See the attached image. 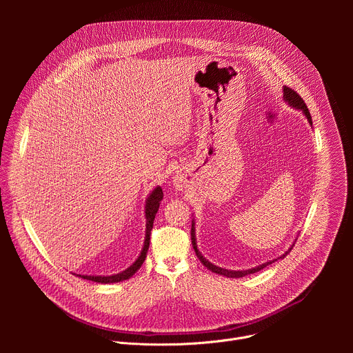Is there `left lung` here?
<instances>
[{
	"label": "left lung",
	"instance_id": "8db88e82",
	"mask_svg": "<svg viewBox=\"0 0 353 353\" xmlns=\"http://www.w3.org/2000/svg\"><path fill=\"white\" fill-rule=\"evenodd\" d=\"M283 99L286 100V102H288L290 106H293V108H296V109H300L301 112H303L305 116L307 117L309 123L313 125L310 112H309V109H307V106H306V103H305V100L301 99V96H300L297 92H294L293 89L285 86V88H283ZM191 243H192L195 254H196V257H198V260H199L201 263H203L210 271H212V272H215V274H219V275H223V276H228V278H241V276H245V275H248V274L259 272V271H261L263 268H265L267 265H270V264H272V263L276 261V260H272V261H268V263H265V264H263V265H259V267L251 268V270H245V271H232V270H225V268L216 267V265L211 264L208 260H205V259L203 257V254H201L199 251H198L196 243H195V228H194V222H192V225H191ZM292 248H293V245L286 251V253H285L283 256H281L279 259H283ZM279 259H278V260H279Z\"/></svg>",
	"mask_w": 353,
	"mask_h": 353
}]
</instances>
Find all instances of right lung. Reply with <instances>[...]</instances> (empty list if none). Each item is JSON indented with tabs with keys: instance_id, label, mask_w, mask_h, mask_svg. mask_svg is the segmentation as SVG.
Masks as SVG:
<instances>
[{
	"instance_id": "add662e5",
	"label": "right lung",
	"mask_w": 353,
	"mask_h": 353,
	"mask_svg": "<svg viewBox=\"0 0 353 353\" xmlns=\"http://www.w3.org/2000/svg\"><path fill=\"white\" fill-rule=\"evenodd\" d=\"M163 199V191L161 187H157L150 195L146 199V205H145V218H146V233H145V241H143V247L139 257L135 260V263L132 265H130L125 271L116 274V275H110V276H94V275H78L83 279L88 281H93L97 283H113V282H121L125 281L128 278H131L143 264L145 259H146V253H148V248H149V241H150V230L154 228V221L157 216V212L159 210L161 205V201Z\"/></svg>"
}]
</instances>
